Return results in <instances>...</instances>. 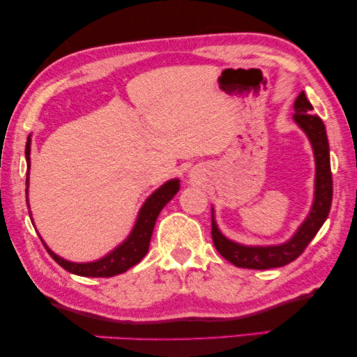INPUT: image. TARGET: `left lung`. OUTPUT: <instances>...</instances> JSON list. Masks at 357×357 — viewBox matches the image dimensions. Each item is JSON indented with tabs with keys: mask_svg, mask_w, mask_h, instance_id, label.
<instances>
[{
	"mask_svg": "<svg viewBox=\"0 0 357 357\" xmlns=\"http://www.w3.org/2000/svg\"><path fill=\"white\" fill-rule=\"evenodd\" d=\"M294 121L308 137L312 155H314L316 177H314V197L311 209L297 231L286 243L274 245H245L225 236L218 228L215 220V211L212 207V241L215 249L223 259L239 268L249 270H270L279 268L294 261L303 254L306 245L311 243L316 233L327 220L332 204V172H331V153H328V140L326 126L322 119L312 114V105L301 91L294 103Z\"/></svg>",
	"mask_w": 357,
	"mask_h": 357,
	"instance_id": "8db88e82",
	"label": "left lung"
}]
</instances>
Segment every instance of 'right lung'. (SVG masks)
Returning a JSON list of instances; mask_svg holds the SVG:
<instances>
[{
  "label": "right lung",
  "instance_id": "right-lung-1",
  "mask_svg": "<svg viewBox=\"0 0 357 357\" xmlns=\"http://www.w3.org/2000/svg\"><path fill=\"white\" fill-rule=\"evenodd\" d=\"M30 146H31V135H29V139H26V146H25V158H26V190H25V193H26V206L29 207H30V204H29ZM178 190H180V180L172 178L164 185H161L158 190L153 191V193L146 197L144 206L140 207L132 231L129 233L128 238H126L123 243L118 245V248H114L112 252H108V254L103 255L102 259L94 260V261H84V263L70 261V260L62 259V257H59L57 254H54V252L47 248L45 241H43V244H45V248L49 252V255H51L52 259L56 260L59 265L62 266L63 270H67L68 273L78 274V276H84V278L116 276V274L128 271L129 268L137 265V263H139L146 255L148 248H150V239L153 234V228H155L156 218H158V215H160V212L162 211V207L166 206L175 195H177ZM30 218H31V212H30ZM31 223H33V218H31Z\"/></svg>",
  "mask_w": 357,
  "mask_h": 357
}]
</instances>
